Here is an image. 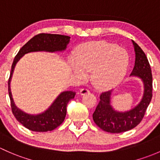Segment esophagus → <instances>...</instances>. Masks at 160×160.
<instances>
[{"mask_svg": "<svg viewBox=\"0 0 160 160\" xmlns=\"http://www.w3.org/2000/svg\"><path fill=\"white\" fill-rule=\"evenodd\" d=\"M87 93H89V91H88L87 88H82L79 92V94L81 95H85V94H87Z\"/></svg>", "mask_w": 160, "mask_h": 160, "instance_id": "esophagus-1", "label": "esophagus"}]
</instances>
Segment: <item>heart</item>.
Returning a JSON list of instances; mask_svg holds the SVG:
<instances>
[{
	"mask_svg": "<svg viewBox=\"0 0 160 160\" xmlns=\"http://www.w3.org/2000/svg\"><path fill=\"white\" fill-rule=\"evenodd\" d=\"M129 56L125 49L105 42H89L81 47L78 57L72 55L71 71L79 79L92 80L98 89L105 90L118 85L127 72Z\"/></svg>",
	"mask_w": 160,
	"mask_h": 160,
	"instance_id": "b5f03b06",
	"label": "heart"
}]
</instances>
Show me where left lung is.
<instances>
[{"label":"left lung","mask_w":160,"mask_h":160,"mask_svg":"<svg viewBox=\"0 0 160 160\" xmlns=\"http://www.w3.org/2000/svg\"><path fill=\"white\" fill-rule=\"evenodd\" d=\"M135 65L129 77L139 78L143 84V94L137 105L127 111H118L112 105L113 91L103 92L92 115L95 124L102 130L111 133H120L136 127L142 121L152 99V76L146 55L134 41Z\"/></svg>","instance_id":"left-lung-1"}]
</instances>
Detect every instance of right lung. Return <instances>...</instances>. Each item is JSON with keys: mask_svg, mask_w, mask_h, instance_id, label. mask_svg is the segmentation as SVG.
I'll return each instance as SVG.
<instances>
[{"mask_svg": "<svg viewBox=\"0 0 160 160\" xmlns=\"http://www.w3.org/2000/svg\"><path fill=\"white\" fill-rule=\"evenodd\" d=\"M70 42V37L61 34H39L33 37L21 49L14 58L8 80V93L11 99L13 114L21 124L34 132H48L60 126L66 116V107L68 102L74 98L75 92H62L50 106L38 114H29L19 108L14 102L11 89V82L16 64L24 55L31 52H62L65 51Z\"/></svg>", "mask_w": 160, "mask_h": 160, "instance_id": "add662e5", "label": "right lung"}]
</instances>
